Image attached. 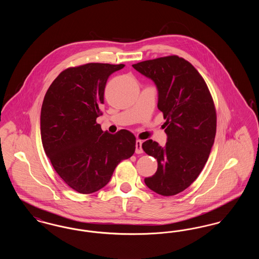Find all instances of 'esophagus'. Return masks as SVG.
<instances>
[{
    "label": "esophagus",
    "instance_id": "1",
    "mask_svg": "<svg viewBox=\"0 0 259 259\" xmlns=\"http://www.w3.org/2000/svg\"><path fill=\"white\" fill-rule=\"evenodd\" d=\"M136 153H143V148H142V141L137 140L136 141Z\"/></svg>",
    "mask_w": 259,
    "mask_h": 259
}]
</instances>
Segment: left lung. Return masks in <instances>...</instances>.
<instances>
[{
    "instance_id": "left-lung-1",
    "label": "left lung",
    "mask_w": 259,
    "mask_h": 259,
    "mask_svg": "<svg viewBox=\"0 0 259 259\" xmlns=\"http://www.w3.org/2000/svg\"><path fill=\"white\" fill-rule=\"evenodd\" d=\"M132 66L155 83L157 107L166 119L165 147L152 140L143 143L158 163L145 183L160 195H176L197 179L209 158L217 131L213 101L202 75L184 58L172 55Z\"/></svg>"
}]
</instances>
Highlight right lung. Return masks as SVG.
<instances>
[{"label":"right lung","mask_w":259,"mask_h":259,"mask_svg":"<svg viewBox=\"0 0 259 259\" xmlns=\"http://www.w3.org/2000/svg\"><path fill=\"white\" fill-rule=\"evenodd\" d=\"M124 66L88 63L69 68L53 80L44 99L40 136L45 152L62 180L79 193L103 188L118 163L135 152L136 138L130 131L111 134L96 122L107 80Z\"/></svg>","instance_id":"add662e5"}]
</instances>
